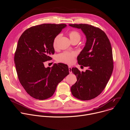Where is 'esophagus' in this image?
Instances as JSON below:
<instances>
[{
	"label": "esophagus",
	"instance_id": "1",
	"mask_svg": "<svg viewBox=\"0 0 130 130\" xmlns=\"http://www.w3.org/2000/svg\"><path fill=\"white\" fill-rule=\"evenodd\" d=\"M68 69H69V73H72V71H71V69H72V68H71V67L69 66V67H68Z\"/></svg>",
	"mask_w": 130,
	"mask_h": 130
}]
</instances>
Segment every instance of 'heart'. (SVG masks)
I'll return each mask as SVG.
<instances>
[{
    "mask_svg": "<svg viewBox=\"0 0 130 130\" xmlns=\"http://www.w3.org/2000/svg\"><path fill=\"white\" fill-rule=\"evenodd\" d=\"M68 35L71 42L74 41H80L81 39V34L77 30H71L68 32ZM60 35H58L55 37L53 40V45L54 48L57 46V42ZM76 56V53L75 52H64L59 55L57 57V60L59 62L71 64L73 63L75 57Z\"/></svg>",
    "mask_w": 130,
    "mask_h": 130,
    "instance_id": "1",
    "label": "heart"
}]
</instances>
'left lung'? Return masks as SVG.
Wrapping results in <instances>:
<instances>
[{
  "mask_svg": "<svg viewBox=\"0 0 130 130\" xmlns=\"http://www.w3.org/2000/svg\"><path fill=\"white\" fill-rule=\"evenodd\" d=\"M81 29L86 36L85 46L78 56L79 65L88 67L85 72L77 68L71 71L77 81L71 87L72 95L81 100H89L99 95L105 88L113 70L112 47L105 32L88 24H69Z\"/></svg>",
  "mask_w": 130,
  "mask_h": 130,
  "instance_id": "1",
  "label": "left lung"
}]
</instances>
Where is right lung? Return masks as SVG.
<instances>
[{
  "mask_svg": "<svg viewBox=\"0 0 130 130\" xmlns=\"http://www.w3.org/2000/svg\"><path fill=\"white\" fill-rule=\"evenodd\" d=\"M66 24H44L25 30L18 40L14 63L19 81L33 98L45 100L51 97L58 84L69 74L67 65L54 64L45 68L44 62L54 53L53 40Z\"/></svg>",
  "mask_w": 130,
  "mask_h": 130,
  "instance_id": "add662e5",
  "label": "right lung"
}]
</instances>
